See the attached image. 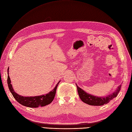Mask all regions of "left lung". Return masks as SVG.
<instances>
[{"label": "left lung", "instance_id": "1", "mask_svg": "<svg viewBox=\"0 0 132 132\" xmlns=\"http://www.w3.org/2000/svg\"><path fill=\"white\" fill-rule=\"evenodd\" d=\"M77 87L79 96L82 102H85L86 104L92 106H102L109 102L113 98L117 96L119 91H120L121 85H119L117 89L113 94L105 97H98L94 96L86 93V92L82 90L81 88H80L77 85Z\"/></svg>", "mask_w": 132, "mask_h": 132}]
</instances>
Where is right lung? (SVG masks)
<instances>
[{
	"label": "right lung",
	"instance_id": "1",
	"mask_svg": "<svg viewBox=\"0 0 132 132\" xmlns=\"http://www.w3.org/2000/svg\"><path fill=\"white\" fill-rule=\"evenodd\" d=\"M9 68L7 69V74H9ZM7 85H8L9 89L10 91L13 95V97L19 103H20L22 105L25 106L29 107L32 108H36L39 106H45L48 105L51 103L53 100L54 98L55 93L57 86L59 84L60 81L58 82L57 84L54 87V89L52 90L48 94H47L45 95L42 96H34V97H24L22 96L17 94L14 91L13 87L11 84V81L9 75H7Z\"/></svg>",
	"mask_w": 132,
	"mask_h": 132
}]
</instances>
